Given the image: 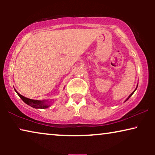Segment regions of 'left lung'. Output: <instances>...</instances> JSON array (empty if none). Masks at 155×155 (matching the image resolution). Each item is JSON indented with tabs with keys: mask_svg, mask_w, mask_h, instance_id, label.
<instances>
[{
	"mask_svg": "<svg viewBox=\"0 0 155 155\" xmlns=\"http://www.w3.org/2000/svg\"><path fill=\"white\" fill-rule=\"evenodd\" d=\"M137 87H136V88H135V90H134V91H133V92H132V93H131V94H130V95H129V97H128V98H127V99H126V101H127V100H128V99H129V98H130V97H131V96H132V95H133V93H134V92H135V90H137ZM125 101H124V102H125Z\"/></svg>",
	"mask_w": 155,
	"mask_h": 155,
	"instance_id": "8db88e82",
	"label": "left lung"
}]
</instances>
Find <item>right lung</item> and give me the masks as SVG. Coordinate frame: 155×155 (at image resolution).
I'll list each match as a JSON object with an SVG mask.
<instances>
[{"mask_svg":"<svg viewBox=\"0 0 155 155\" xmlns=\"http://www.w3.org/2000/svg\"><path fill=\"white\" fill-rule=\"evenodd\" d=\"M17 94H18V96L22 99V100L24 101L25 104H27V105L30 106V107L35 108V109H46V108L49 107L51 106V104L53 103V100L51 99V101L48 100H35V99H31L27 98L22 95H21L20 93H18L15 90Z\"/></svg>","mask_w":155,"mask_h":155,"instance_id":"obj_1","label":"right lung"}]
</instances>
